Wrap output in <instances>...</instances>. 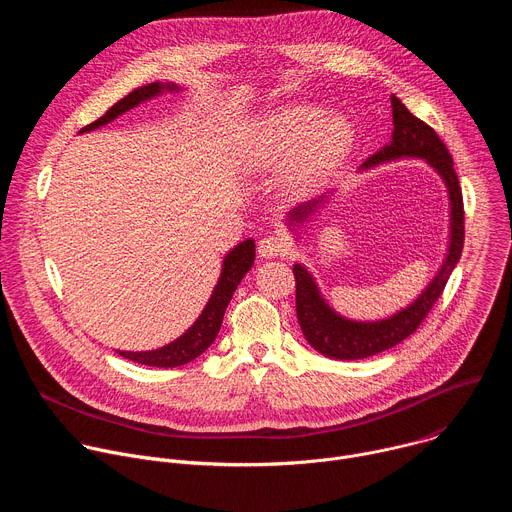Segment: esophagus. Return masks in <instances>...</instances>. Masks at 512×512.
<instances>
[{
  "label": "esophagus",
  "instance_id": "34e87169",
  "mask_svg": "<svg viewBox=\"0 0 512 512\" xmlns=\"http://www.w3.org/2000/svg\"><path fill=\"white\" fill-rule=\"evenodd\" d=\"M257 251H259L261 257H267V259H271V257H283V255H287V251H289V243H287V239L281 237V235H267V237H263V239L259 241Z\"/></svg>",
  "mask_w": 512,
  "mask_h": 512
}]
</instances>
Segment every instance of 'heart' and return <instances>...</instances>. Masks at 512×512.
<instances>
[{
  "instance_id": "obj_1",
  "label": "heart",
  "mask_w": 512,
  "mask_h": 512,
  "mask_svg": "<svg viewBox=\"0 0 512 512\" xmlns=\"http://www.w3.org/2000/svg\"><path fill=\"white\" fill-rule=\"evenodd\" d=\"M314 107H291L271 117L261 145L267 162H279L298 149L294 178L306 180L334 164L352 139L350 125L342 117H328Z\"/></svg>"
}]
</instances>
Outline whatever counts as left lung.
I'll use <instances>...</instances> for the list:
<instances>
[{
    "mask_svg": "<svg viewBox=\"0 0 512 512\" xmlns=\"http://www.w3.org/2000/svg\"><path fill=\"white\" fill-rule=\"evenodd\" d=\"M393 107V141L371 156L362 168H371L389 160L399 158H421L435 172L440 174L448 186L450 202H452V237L450 251L437 271L433 281L425 287L423 294L405 310L381 322H354L338 316L320 296L318 285L312 275L302 267L294 265L296 275V312L300 320V328L306 340L324 356L340 358V360H356L379 354L399 344L407 336H411L419 324L425 320L437 298L460 261L464 249V200L458 174L454 170V160L446 148V143L440 139L425 121L417 119L395 95H391ZM324 198V196H320ZM318 200L306 202L291 212V221L304 223V218L316 208Z\"/></svg>",
    "mask_w": 512,
    "mask_h": 512,
    "instance_id": "left-lung-1",
    "label": "left lung"
}]
</instances>
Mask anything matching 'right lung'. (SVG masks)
Instances as JSON below:
<instances>
[{"mask_svg":"<svg viewBox=\"0 0 512 512\" xmlns=\"http://www.w3.org/2000/svg\"><path fill=\"white\" fill-rule=\"evenodd\" d=\"M164 89L176 91V85H160V83H150L143 85L135 91H131L129 95H125L123 99H119L103 117H99L97 121L85 125L81 129L83 131H91L97 129L109 121H113L115 117L123 115L125 111L137 107L141 101H148L156 95H160ZM255 261V241L247 239L241 245H237L223 261V273L221 279H218L212 296L206 304V308L202 310L200 318L194 322L192 328H188L178 340L158 348V350H148V352H121L117 350L121 356L139 362V364H148V367H162V369H172V367H180V364H186L190 360H194L196 356H200L216 338L218 330H221L227 306L235 294L237 285L241 283L243 275L251 269Z\"/></svg>","mask_w":512,"mask_h":512,"instance_id":"obj_1","label":"right lung"}]
</instances>
